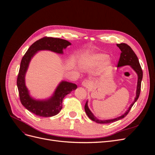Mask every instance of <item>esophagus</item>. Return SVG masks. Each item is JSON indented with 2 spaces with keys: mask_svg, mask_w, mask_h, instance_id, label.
<instances>
[{
  "mask_svg": "<svg viewBox=\"0 0 155 155\" xmlns=\"http://www.w3.org/2000/svg\"><path fill=\"white\" fill-rule=\"evenodd\" d=\"M81 85L85 87H88L90 86V81H89V80H88V79H85V80L83 81Z\"/></svg>",
  "mask_w": 155,
  "mask_h": 155,
  "instance_id": "obj_1",
  "label": "esophagus"
}]
</instances>
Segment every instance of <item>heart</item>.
Here are the masks:
<instances>
[{
    "label": "heart",
    "mask_w": 155,
    "mask_h": 155,
    "mask_svg": "<svg viewBox=\"0 0 155 155\" xmlns=\"http://www.w3.org/2000/svg\"><path fill=\"white\" fill-rule=\"evenodd\" d=\"M109 59V55L103 53L91 54L85 55L83 58V63L88 66L100 67L105 65V69L107 70H110L112 68V64Z\"/></svg>",
    "instance_id": "b5f03b06"
}]
</instances>
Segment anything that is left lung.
<instances>
[{"label":"left lung","instance_id":"obj_1","mask_svg":"<svg viewBox=\"0 0 155 155\" xmlns=\"http://www.w3.org/2000/svg\"><path fill=\"white\" fill-rule=\"evenodd\" d=\"M116 45L120 49L121 51L120 54V58L118 63V67L125 66V65H129V66L131 67V68L134 70L136 73H137L138 75V82H137V92H136V97L134 98V101L132 103V104L130 105L127 110L123 115H121L118 117V118H116L114 119L104 120H101L97 119L96 117L94 116V115L92 113V112L90 110V109H89V108L88 107V101H87L85 105V112L87 113L89 118L98 124L112 123V122H114V121H116L124 118V117H125L127 115L130 109L134 104V103L138 99L140 94V91H141V82L143 78V72L137 55L135 54L134 51L128 45H127L125 43H120V44H117Z\"/></svg>","mask_w":155,"mask_h":155}]
</instances>
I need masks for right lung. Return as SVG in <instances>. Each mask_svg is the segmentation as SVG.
Listing matches in <instances>:
<instances>
[{"mask_svg": "<svg viewBox=\"0 0 155 155\" xmlns=\"http://www.w3.org/2000/svg\"><path fill=\"white\" fill-rule=\"evenodd\" d=\"M71 43L67 40L45 37L33 43L21 60L17 85L22 105L34 114L41 117H51L58 114L63 107L64 96L77 88L76 84L62 81L54 91V94L45 100H35L30 96L25 85V76L31 58L40 50H50L63 54V50Z\"/></svg>", "mask_w": 155, "mask_h": 155, "instance_id": "right-lung-1", "label": "right lung"}]
</instances>
